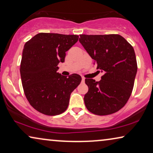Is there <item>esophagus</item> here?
Here are the masks:
<instances>
[{"mask_svg": "<svg viewBox=\"0 0 153 153\" xmlns=\"http://www.w3.org/2000/svg\"><path fill=\"white\" fill-rule=\"evenodd\" d=\"M82 79V82H84V81H85V78H84V77H82V79Z\"/></svg>", "mask_w": 153, "mask_h": 153, "instance_id": "esophagus-1", "label": "esophagus"}]
</instances>
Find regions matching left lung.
I'll return each mask as SVG.
<instances>
[{
    "mask_svg": "<svg viewBox=\"0 0 153 153\" xmlns=\"http://www.w3.org/2000/svg\"><path fill=\"white\" fill-rule=\"evenodd\" d=\"M79 42L103 72L100 81L85 79L87 109L99 116L116 113L125 105L132 92L137 63L134 50L120 35H80ZM100 72V71H99Z\"/></svg>",
    "mask_w": 153,
    "mask_h": 153,
    "instance_id": "obj_1",
    "label": "left lung"
}]
</instances>
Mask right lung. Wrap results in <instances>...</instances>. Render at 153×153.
<instances>
[{
  "label": "right lung",
  "mask_w": 153,
  "mask_h": 153,
  "mask_svg": "<svg viewBox=\"0 0 153 153\" xmlns=\"http://www.w3.org/2000/svg\"><path fill=\"white\" fill-rule=\"evenodd\" d=\"M79 35L40 33L25 44L20 74L25 95L37 111L56 116L68 108L71 93L80 84V75L67 76L57 72L65 52Z\"/></svg>",
  "instance_id": "right-lung-1"
}]
</instances>
